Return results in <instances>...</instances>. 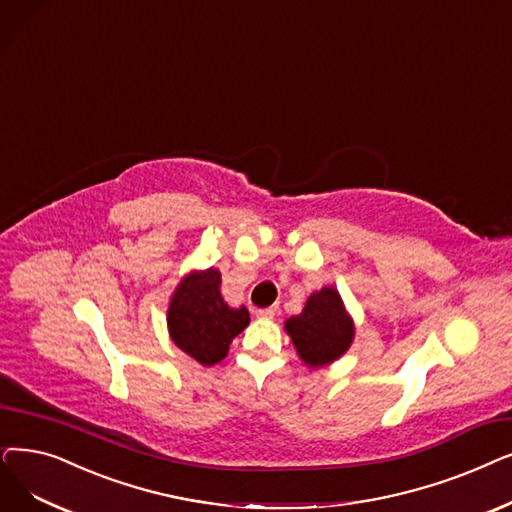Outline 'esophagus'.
I'll use <instances>...</instances> for the list:
<instances>
[{
    "label": "esophagus",
    "mask_w": 512,
    "mask_h": 512,
    "mask_svg": "<svg viewBox=\"0 0 512 512\" xmlns=\"http://www.w3.org/2000/svg\"><path fill=\"white\" fill-rule=\"evenodd\" d=\"M276 311H278L276 307H265V309H257L255 316L257 318H265V320H272L276 316Z\"/></svg>",
    "instance_id": "34e87169"
}]
</instances>
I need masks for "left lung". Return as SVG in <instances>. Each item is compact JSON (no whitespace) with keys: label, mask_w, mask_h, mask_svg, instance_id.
Here are the masks:
<instances>
[{"label":"left lung","mask_w":512,"mask_h":512,"mask_svg":"<svg viewBox=\"0 0 512 512\" xmlns=\"http://www.w3.org/2000/svg\"><path fill=\"white\" fill-rule=\"evenodd\" d=\"M299 358L309 368L328 366L349 349L355 328L335 286H324L309 295L299 316L284 324Z\"/></svg>","instance_id":"obj_1"}]
</instances>
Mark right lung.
Masks as SVG:
<instances>
[{"mask_svg":"<svg viewBox=\"0 0 512 512\" xmlns=\"http://www.w3.org/2000/svg\"><path fill=\"white\" fill-rule=\"evenodd\" d=\"M249 322L247 307H230L221 297V274L215 268L190 272L177 284L167 309L171 341L203 366L224 360L232 339Z\"/></svg>","mask_w":512,"mask_h":512,"instance_id":"add662e5","label":"right lung"}]
</instances>
